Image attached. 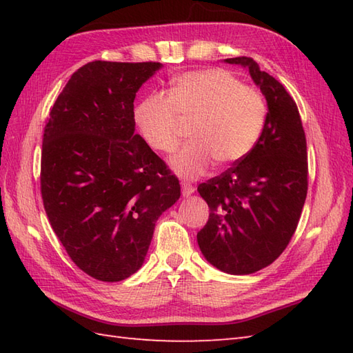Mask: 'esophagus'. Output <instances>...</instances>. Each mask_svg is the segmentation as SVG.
<instances>
[{
	"instance_id": "34e87169",
	"label": "esophagus",
	"mask_w": 353,
	"mask_h": 353,
	"mask_svg": "<svg viewBox=\"0 0 353 353\" xmlns=\"http://www.w3.org/2000/svg\"><path fill=\"white\" fill-rule=\"evenodd\" d=\"M194 186L191 183H186V182H182V194L183 196H191V194L194 192Z\"/></svg>"
}]
</instances>
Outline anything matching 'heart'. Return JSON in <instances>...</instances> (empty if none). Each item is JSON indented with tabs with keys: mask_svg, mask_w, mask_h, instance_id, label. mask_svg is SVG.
Instances as JSON below:
<instances>
[{
	"mask_svg": "<svg viewBox=\"0 0 353 353\" xmlns=\"http://www.w3.org/2000/svg\"><path fill=\"white\" fill-rule=\"evenodd\" d=\"M265 119L264 95L219 68L181 74L168 95L148 94L133 110L141 138L161 153L174 152L182 141V123H192V142L171 159L177 174L188 179L205 174L214 161H241L256 145Z\"/></svg>",
	"mask_w": 353,
	"mask_h": 353,
	"instance_id": "1",
	"label": "heart"
}]
</instances>
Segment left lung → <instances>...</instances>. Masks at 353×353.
I'll list each match as a JSON object with an SVG mask.
<instances>
[{
    "label": "left lung",
    "mask_w": 353,
    "mask_h": 353,
    "mask_svg": "<svg viewBox=\"0 0 353 353\" xmlns=\"http://www.w3.org/2000/svg\"><path fill=\"white\" fill-rule=\"evenodd\" d=\"M224 62L249 68L268 112L252 152L199 185L211 212L197 243L221 272L250 274L279 258L294 235L308 192V153L297 104L282 83L252 57Z\"/></svg>",
    "instance_id": "8db88e82"
}]
</instances>
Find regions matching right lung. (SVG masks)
<instances>
[{
	"label": "right lung",
	"instance_id": "add662e5",
	"mask_svg": "<svg viewBox=\"0 0 353 353\" xmlns=\"http://www.w3.org/2000/svg\"><path fill=\"white\" fill-rule=\"evenodd\" d=\"M159 62L95 61L72 74L43 127L41 194L71 261L94 279L137 273L181 185L141 134L133 101Z\"/></svg>",
	"mask_w": 353,
	"mask_h": 353
}]
</instances>
